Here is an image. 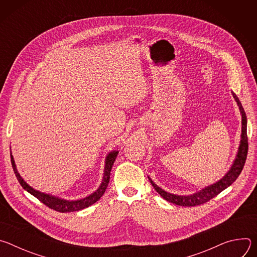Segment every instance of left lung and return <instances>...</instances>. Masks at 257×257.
<instances>
[{
  "label": "left lung",
  "mask_w": 257,
  "mask_h": 257,
  "mask_svg": "<svg viewBox=\"0 0 257 257\" xmlns=\"http://www.w3.org/2000/svg\"><path fill=\"white\" fill-rule=\"evenodd\" d=\"M233 96L236 99L240 112L242 114V139H241V144L239 148V152L237 155V158L234 162V165L232 166L231 170L228 172V174L222 179L219 180L218 182H216L215 184L208 186L206 188H204L203 190H201L198 193H195L193 195L190 196H179V195H174V194H170L166 191H164L162 188H160L159 186H157L155 184V182L150 179V182L152 183V185L154 186V188L157 190V192L166 200H168L169 202L175 203L177 205H181V206H196V205H200L203 204L207 201H209L210 199H212L213 197H215L217 194L221 193L223 190H225L227 187H229L233 182L236 181V179L239 177V175L241 174L245 162H246V158H247V154H248V137H247V119H246V115L244 112V108L238 98V96L234 93Z\"/></svg>",
  "instance_id": "obj_1"
}]
</instances>
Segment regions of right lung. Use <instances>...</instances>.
<instances>
[{
	"mask_svg": "<svg viewBox=\"0 0 257 257\" xmlns=\"http://www.w3.org/2000/svg\"><path fill=\"white\" fill-rule=\"evenodd\" d=\"M117 156H118V152H113V153H111V154L107 156L106 161H105V168H104V173H103V179H102V182H101L99 188L94 193L89 195L88 197L80 199V200H76V201L62 200V199H59L57 197L50 196L48 194L41 193L39 191L34 190L33 188H31L29 185L26 184V182H24L23 179L18 174L12 156H11V163H12V167H13V171L15 173V176H16L17 180L19 181L20 185L23 187V189H25L30 194H32L34 197L38 198L45 205H47L48 207H50V208H52V209H54L56 211H59V212H70V211L81 210L83 208L88 207L89 205H91L94 202H96L103 195V193H104V191H105V189H106V187L108 185L109 176H111L112 167H113V165L115 163V160H116Z\"/></svg>",
	"mask_w": 257,
	"mask_h": 257,
	"instance_id": "1",
	"label": "right lung"
}]
</instances>
